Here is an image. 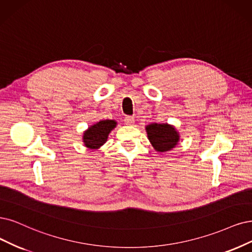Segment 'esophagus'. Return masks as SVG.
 Masks as SVG:
<instances>
[{
    "mask_svg": "<svg viewBox=\"0 0 252 252\" xmlns=\"http://www.w3.org/2000/svg\"><path fill=\"white\" fill-rule=\"evenodd\" d=\"M125 124H126V126H133V125L135 124V119H134V117L126 116V117L125 118Z\"/></svg>",
    "mask_w": 252,
    "mask_h": 252,
    "instance_id": "obj_1",
    "label": "esophagus"
}]
</instances>
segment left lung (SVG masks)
Masks as SVG:
<instances>
[{
	"label": "left lung",
	"instance_id": "obj_1",
	"mask_svg": "<svg viewBox=\"0 0 252 252\" xmlns=\"http://www.w3.org/2000/svg\"><path fill=\"white\" fill-rule=\"evenodd\" d=\"M147 138L158 153H167L179 144L180 133L174 126L169 124L153 123L145 126Z\"/></svg>",
	"mask_w": 252,
	"mask_h": 252
}]
</instances>
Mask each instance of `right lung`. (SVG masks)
Returning <instances> with one entry per match:
<instances>
[{"label": "right lung", "mask_w": 252, "mask_h": 252, "mask_svg": "<svg viewBox=\"0 0 252 252\" xmlns=\"http://www.w3.org/2000/svg\"><path fill=\"white\" fill-rule=\"evenodd\" d=\"M117 126V121L114 119H105L88 126L83 133V143L88 150L96 151L104 145L109 134L113 131Z\"/></svg>", "instance_id": "add662e5"}]
</instances>
